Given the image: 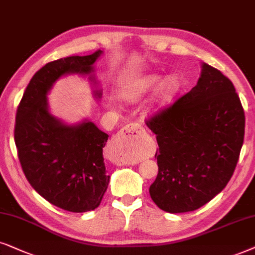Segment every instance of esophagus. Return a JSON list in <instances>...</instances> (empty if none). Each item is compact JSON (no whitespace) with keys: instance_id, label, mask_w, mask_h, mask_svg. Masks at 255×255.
<instances>
[{"instance_id":"34e87169","label":"esophagus","mask_w":255,"mask_h":255,"mask_svg":"<svg viewBox=\"0 0 255 255\" xmlns=\"http://www.w3.org/2000/svg\"><path fill=\"white\" fill-rule=\"evenodd\" d=\"M144 142L145 131L143 128L137 124H129L115 135L108 148L115 154H136L143 149Z\"/></svg>"}]
</instances>
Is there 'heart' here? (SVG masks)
Listing matches in <instances>:
<instances>
[{
    "label": "heart",
    "instance_id": "heart-1",
    "mask_svg": "<svg viewBox=\"0 0 255 255\" xmlns=\"http://www.w3.org/2000/svg\"><path fill=\"white\" fill-rule=\"evenodd\" d=\"M162 84V77L158 74H149L141 79L135 81L131 85L129 91L127 92V96L131 100H137L142 97L148 96L157 90ZM181 90V83H179L177 77H169L167 80L162 85L159 90L157 101H156V107L158 111H163L165 108L170 107L174 103L176 97Z\"/></svg>",
    "mask_w": 255,
    "mask_h": 255
}]
</instances>
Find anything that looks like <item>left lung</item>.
I'll return each instance as SVG.
<instances>
[{
    "label": "left lung",
    "mask_w": 255,
    "mask_h": 255,
    "mask_svg": "<svg viewBox=\"0 0 255 255\" xmlns=\"http://www.w3.org/2000/svg\"><path fill=\"white\" fill-rule=\"evenodd\" d=\"M158 174L149 188L159 209L195 211L225 188L238 163L245 113L232 81L203 64L197 85L147 120Z\"/></svg>",
    "instance_id": "left-lung-1"
}]
</instances>
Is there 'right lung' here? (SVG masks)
I'll use <instances>...</instances> for the list:
<instances>
[{"label":"right lung","instance_id":"add662e5","mask_svg":"<svg viewBox=\"0 0 255 255\" xmlns=\"http://www.w3.org/2000/svg\"><path fill=\"white\" fill-rule=\"evenodd\" d=\"M101 53L47 63L31 78L16 113L13 134L26 179L47 202L70 212L100 205L110 183L103 156L108 135L88 120L69 126L54 118L46 94L64 74L92 73ZM94 96L100 98L101 91H94Z\"/></svg>","mask_w":255,"mask_h":255}]
</instances>
